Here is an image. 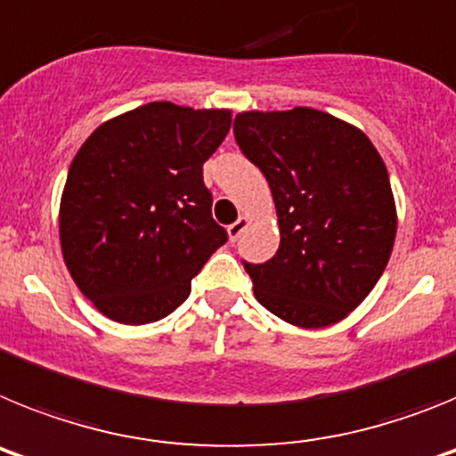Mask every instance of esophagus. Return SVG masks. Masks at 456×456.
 I'll list each match as a JSON object with an SVG mask.
<instances>
[{"instance_id": "1", "label": "esophagus", "mask_w": 456, "mask_h": 456, "mask_svg": "<svg viewBox=\"0 0 456 456\" xmlns=\"http://www.w3.org/2000/svg\"><path fill=\"white\" fill-rule=\"evenodd\" d=\"M248 224H251V219H248V216H240V219H237L235 224L228 225V237H231V241L240 240V235L244 231H247Z\"/></svg>"}]
</instances>
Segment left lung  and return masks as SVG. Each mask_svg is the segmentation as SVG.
<instances>
[{
	"label": "left lung",
	"mask_w": 456,
	"mask_h": 456,
	"mask_svg": "<svg viewBox=\"0 0 456 456\" xmlns=\"http://www.w3.org/2000/svg\"><path fill=\"white\" fill-rule=\"evenodd\" d=\"M241 152L267 178L281 247L244 269L256 299L301 329L338 324L388 265L397 209L388 171L356 125L310 107L241 111Z\"/></svg>",
	"instance_id": "obj_1"
}]
</instances>
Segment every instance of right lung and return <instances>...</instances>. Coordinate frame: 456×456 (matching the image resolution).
I'll use <instances>...</instances> for the list:
<instances>
[{"mask_svg": "<svg viewBox=\"0 0 456 456\" xmlns=\"http://www.w3.org/2000/svg\"><path fill=\"white\" fill-rule=\"evenodd\" d=\"M231 109L148 102L93 132L59 205L63 263L109 320L151 324L178 308L228 235L212 219L203 164Z\"/></svg>", "mask_w": 456, "mask_h": 456, "instance_id": "obj_1", "label": "right lung"}]
</instances>
